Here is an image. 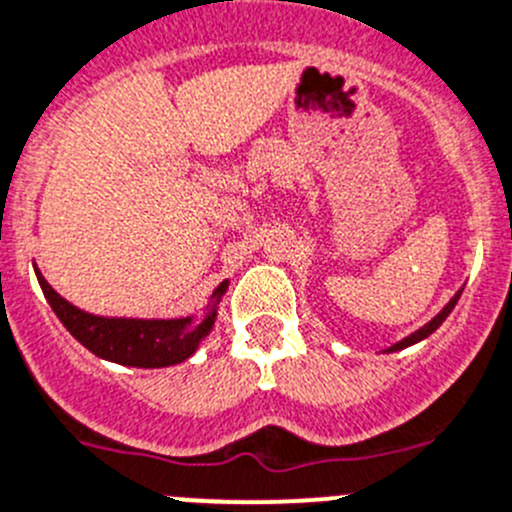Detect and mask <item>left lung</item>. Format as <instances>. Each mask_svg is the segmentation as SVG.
Masks as SVG:
<instances>
[{"label": "left lung", "mask_w": 512, "mask_h": 512, "mask_svg": "<svg viewBox=\"0 0 512 512\" xmlns=\"http://www.w3.org/2000/svg\"><path fill=\"white\" fill-rule=\"evenodd\" d=\"M460 292H463V290H458V292H455V297H453V300H450V302H448V305H445V307H443V310H440V312H438V315H435V317H433V320H430V322H425V325H423V327H420V330H415V332H413V335H408V337H405V340L395 342V345H393V347H388V350H385V352H398V350H405V347L415 345V342H420V340H425V337H428V335H433V332H435V330H438V327H440V325H443V322H445V317H448V315H450V312H453L455 302H458V300H460Z\"/></svg>", "instance_id": "left-lung-1"}]
</instances>
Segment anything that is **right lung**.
I'll use <instances>...</instances> for the list:
<instances>
[{
	"instance_id": "1",
	"label": "right lung",
	"mask_w": 512,
	"mask_h": 512,
	"mask_svg": "<svg viewBox=\"0 0 512 512\" xmlns=\"http://www.w3.org/2000/svg\"><path fill=\"white\" fill-rule=\"evenodd\" d=\"M34 272H37L44 297L69 335L102 360L127 367H170L195 355L200 342L215 327L217 305L230 287V280L215 287L205 315L140 320V317H104L79 310L44 280L37 267Z\"/></svg>"
}]
</instances>
